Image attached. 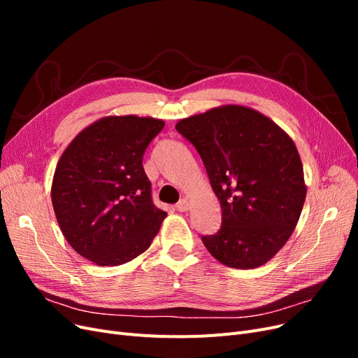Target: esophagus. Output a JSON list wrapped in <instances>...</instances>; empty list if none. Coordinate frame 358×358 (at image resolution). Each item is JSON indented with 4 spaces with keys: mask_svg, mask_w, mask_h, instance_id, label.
Instances as JSON below:
<instances>
[{
    "mask_svg": "<svg viewBox=\"0 0 358 358\" xmlns=\"http://www.w3.org/2000/svg\"><path fill=\"white\" fill-rule=\"evenodd\" d=\"M176 209L179 212H187L189 209V200L188 199H182L178 204H176Z\"/></svg>",
    "mask_w": 358,
    "mask_h": 358,
    "instance_id": "34e87169",
    "label": "esophagus"
}]
</instances>
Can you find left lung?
Returning <instances> with one entry per match:
<instances>
[{
  "label": "left lung",
  "mask_w": 358,
  "mask_h": 358,
  "mask_svg": "<svg viewBox=\"0 0 358 358\" xmlns=\"http://www.w3.org/2000/svg\"><path fill=\"white\" fill-rule=\"evenodd\" d=\"M176 129L196 146L221 204V229L201 237L206 249L229 267L266 264L294 231L306 199L296 143L241 104L180 119Z\"/></svg>",
  "instance_id": "1"
}]
</instances>
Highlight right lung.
I'll list each match as a JSON object with an SVG mask.
<instances>
[{"mask_svg": "<svg viewBox=\"0 0 358 358\" xmlns=\"http://www.w3.org/2000/svg\"><path fill=\"white\" fill-rule=\"evenodd\" d=\"M162 119L104 116L64 149L50 197L70 246L96 266H121L143 254L167 213L152 204L143 154Z\"/></svg>", "mask_w": 358, "mask_h": 358, "instance_id": "1", "label": "right lung"}]
</instances>
